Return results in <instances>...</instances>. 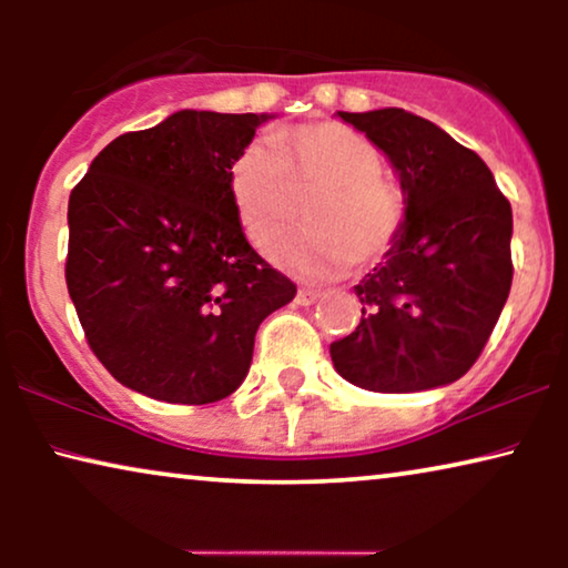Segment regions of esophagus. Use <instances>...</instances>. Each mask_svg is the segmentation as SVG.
<instances>
[{
    "label": "esophagus",
    "mask_w": 568,
    "mask_h": 568,
    "mask_svg": "<svg viewBox=\"0 0 568 568\" xmlns=\"http://www.w3.org/2000/svg\"><path fill=\"white\" fill-rule=\"evenodd\" d=\"M317 300H321V292H315V290H305V286H302V290H297V297H294V302H297V305H302V307L315 305Z\"/></svg>",
    "instance_id": "1"
}]
</instances>
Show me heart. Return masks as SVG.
Returning a JSON list of instances; mask_svg holds the SVG:
<instances>
[{"instance_id": "b5f03b06", "label": "heart", "mask_w": 568, "mask_h": 568, "mask_svg": "<svg viewBox=\"0 0 568 568\" xmlns=\"http://www.w3.org/2000/svg\"><path fill=\"white\" fill-rule=\"evenodd\" d=\"M237 222L255 247L276 237L294 216V193L310 199V232L268 247L278 266L302 278H331L375 266L393 251L408 220L406 193L383 173L369 139L336 121L302 123L255 139L227 168Z\"/></svg>"}]
</instances>
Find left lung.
Here are the masks:
<instances>
[{
	"instance_id": "8db88e82",
	"label": "left lung",
	"mask_w": 568,
	"mask_h": 568,
	"mask_svg": "<svg viewBox=\"0 0 568 568\" xmlns=\"http://www.w3.org/2000/svg\"><path fill=\"white\" fill-rule=\"evenodd\" d=\"M387 154L408 220L385 263L356 284L362 321L331 344L348 383L375 393L429 390L484 352L511 286V206L486 162L403 108L338 111Z\"/></svg>"
}]
</instances>
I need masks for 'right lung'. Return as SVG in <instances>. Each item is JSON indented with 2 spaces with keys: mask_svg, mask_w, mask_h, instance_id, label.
Returning a JSON list of instances; mask_svg holds the SVG:
<instances>
[{
  "mask_svg": "<svg viewBox=\"0 0 568 568\" xmlns=\"http://www.w3.org/2000/svg\"><path fill=\"white\" fill-rule=\"evenodd\" d=\"M268 115L178 111L126 131L69 196L67 290L100 364L154 400L243 383L263 317L297 294L253 251L227 168Z\"/></svg>",
  "mask_w": 568,
  "mask_h": 568,
  "instance_id": "right-lung-1",
  "label": "right lung"
}]
</instances>
